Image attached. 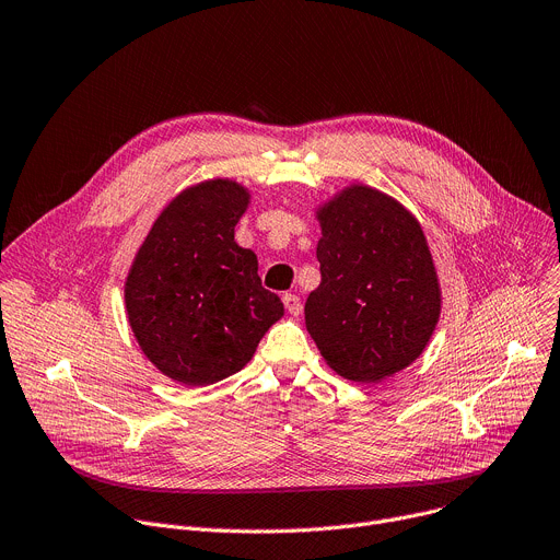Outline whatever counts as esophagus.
I'll return each instance as SVG.
<instances>
[{
  "label": "esophagus",
  "instance_id": "esophagus-1",
  "mask_svg": "<svg viewBox=\"0 0 560 560\" xmlns=\"http://www.w3.org/2000/svg\"><path fill=\"white\" fill-rule=\"evenodd\" d=\"M282 303L291 316H298L300 312H303V303H300V295H295V293H284Z\"/></svg>",
  "mask_w": 560,
  "mask_h": 560
}]
</instances>
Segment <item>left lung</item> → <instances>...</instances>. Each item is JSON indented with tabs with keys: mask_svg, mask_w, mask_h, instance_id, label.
Returning <instances> with one entry per match:
<instances>
[{
	"mask_svg": "<svg viewBox=\"0 0 560 560\" xmlns=\"http://www.w3.org/2000/svg\"><path fill=\"white\" fill-rule=\"evenodd\" d=\"M320 284L305 323L323 359L357 383L408 368L428 346L442 293L423 231L393 197L350 186L318 210Z\"/></svg>",
	"mask_w": 560,
	"mask_h": 560,
	"instance_id": "8db88e82",
	"label": "left lung"
}]
</instances>
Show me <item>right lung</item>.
Listing matches in <instances>:
<instances>
[{
    "label": "right lung",
    "instance_id": "obj_1",
    "mask_svg": "<svg viewBox=\"0 0 560 560\" xmlns=\"http://www.w3.org/2000/svg\"><path fill=\"white\" fill-rule=\"evenodd\" d=\"M248 190L197 184L156 218L125 282V307L143 354L170 378L208 385L240 372L280 320L257 257L235 242Z\"/></svg>",
    "mask_w": 560,
    "mask_h": 560
}]
</instances>
